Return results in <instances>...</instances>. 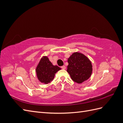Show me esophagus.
I'll use <instances>...</instances> for the list:
<instances>
[{
	"label": "esophagus",
	"mask_w": 123,
	"mask_h": 123,
	"mask_svg": "<svg viewBox=\"0 0 123 123\" xmlns=\"http://www.w3.org/2000/svg\"><path fill=\"white\" fill-rule=\"evenodd\" d=\"M62 69H66V66H62Z\"/></svg>",
	"instance_id": "esophagus-1"
}]
</instances>
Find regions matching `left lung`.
I'll return each mask as SVG.
<instances>
[{
  "label": "left lung",
  "mask_w": 123,
  "mask_h": 123,
  "mask_svg": "<svg viewBox=\"0 0 123 123\" xmlns=\"http://www.w3.org/2000/svg\"><path fill=\"white\" fill-rule=\"evenodd\" d=\"M67 71L71 79L77 84H81L88 80L92 73V65L86 56L76 52L68 58Z\"/></svg>",
  "instance_id": "8db88e82"
}]
</instances>
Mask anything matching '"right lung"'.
I'll list each match as a JSON object with an SVG mask.
<instances>
[{
    "mask_svg": "<svg viewBox=\"0 0 123 123\" xmlns=\"http://www.w3.org/2000/svg\"><path fill=\"white\" fill-rule=\"evenodd\" d=\"M60 70L61 68L52 64L48 56H43L36 67L35 71L40 82L48 84L53 80L56 73Z\"/></svg>",
    "mask_w": 123,
    "mask_h": 123,
    "instance_id": "obj_1",
    "label": "right lung"
}]
</instances>
